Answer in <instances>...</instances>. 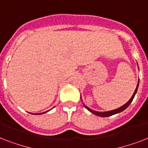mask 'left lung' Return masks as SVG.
Masks as SVG:
<instances>
[{"mask_svg": "<svg viewBox=\"0 0 148 148\" xmlns=\"http://www.w3.org/2000/svg\"><path fill=\"white\" fill-rule=\"evenodd\" d=\"M138 85H139V81H138V84H137V87H136V89L135 90H134V92L133 95H132V97H131V99L129 100L125 104H124L123 106H121V107H120L119 108H117V109H115V110H109V111H104V112H100V111H95V110H93L92 109H90V108H89L88 107H87V106L84 103V107H85V108H87L90 112H91L92 114H94L97 115V116H99V117H109V116H111V115H114V114H118V113H121V111H123V110H124L125 109H126L127 107H128L130 104H131V103L132 102V101H133L134 97V96H135L136 93H137V91H138Z\"/></svg>", "mask_w": 148, "mask_h": 148, "instance_id": "left-lung-1", "label": "left lung"}]
</instances>
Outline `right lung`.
Instances as JSON below:
<instances>
[{
  "label": "right lung",
  "mask_w": 148,
  "mask_h": 148,
  "mask_svg": "<svg viewBox=\"0 0 148 148\" xmlns=\"http://www.w3.org/2000/svg\"><path fill=\"white\" fill-rule=\"evenodd\" d=\"M47 111H48V110H47ZM47 111H45V112H43V113H40V114H45V113L47 112Z\"/></svg>",
  "instance_id": "1"
}]
</instances>
